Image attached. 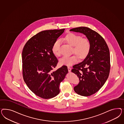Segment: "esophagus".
<instances>
[{
    "instance_id": "obj_1",
    "label": "esophagus",
    "mask_w": 124,
    "mask_h": 124,
    "mask_svg": "<svg viewBox=\"0 0 124 124\" xmlns=\"http://www.w3.org/2000/svg\"><path fill=\"white\" fill-rule=\"evenodd\" d=\"M68 71H69V72L71 71V68L68 67Z\"/></svg>"
}]
</instances>
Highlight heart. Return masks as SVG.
Returning <instances> with one entry per match:
<instances>
[{
	"label": "heart",
	"mask_w": 124,
	"mask_h": 124,
	"mask_svg": "<svg viewBox=\"0 0 124 124\" xmlns=\"http://www.w3.org/2000/svg\"><path fill=\"white\" fill-rule=\"evenodd\" d=\"M64 40L68 44L73 46L72 52L75 54L71 56H64L60 60V64L66 66H71L79 60V58L84 59L88 55L91 49V43L86 38H82L77 34L70 33L64 38ZM60 40L57 39L52 46L53 53L56 55L60 54Z\"/></svg>",
	"instance_id": "obj_1"
}]
</instances>
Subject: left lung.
Masks as SVG:
<instances>
[{
  "instance_id": "1",
  "label": "left lung",
  "mask_w": 124,
  "mask_h": 124,
  "mask_svg": "<svg viewBox=\"0 0 124 124\" xmlns=\"http://www.w3.org/2000/svg\"><path fill=\"white\" fill-rule=\"evenodd\" d=\"M70 31L85 35L91 43L88 55L82 62L74 65L71 70L79 79V84L74 87L75 91L82 96H90L100 90L109 77L110 68L109 48L100 34L88 27H79Z\"/></svg>"
}]
</instances>
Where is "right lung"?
Segmentation results:
<instances>
[{"mask_svg": "<svg viewBox=\"0 0 124 124\" xmlns=\"http://www.w3.org/2000/svg\"><path fill=\"white\" fill-rule=\"evenodd\" d=\"M64 30L40 32L27 42L23 49V80L34 94L43 99H50L59 94L60 83L68 73L65 65L53 70L58 60L53 52V45Z\"/></svg>", "mask_w": 124, "mask_h": 124, "instance_id": "add662e5", "label": "right lung"}]
</instances>
